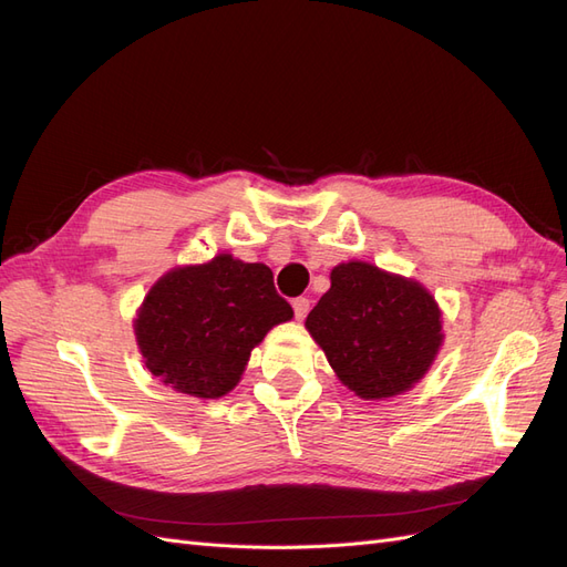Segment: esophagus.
<instances>
[{
	"label": "esophagus",
	"instance_id": "obj_1",
	"mask_svg": "<svg viewBox=\"0 0 567 567\" xmlns=\"http://www.w3.org/2000/svg\"><path fill=\"white\" fill-rule=\"evenodd\" d=\"M293 312H296V319L302 321L307 317V312H310V300H307V298H296L293 300Z\"/></svg>",
	"mask_w": 567,
	"mask_h": 567
}]
</instances>
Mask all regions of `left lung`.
<instances>
[{
    "mask_svg": "<svg viewBox=\"0 0 567 567\" xmlns=\"http://www.w3.org/2000/svg\"><path fill=\"white\" fill-rule=\"evenodd\" d=\"M305 329L340 383L362 400L414 388L444 342L442 310L431 290L362 260L331 269V288L307 315Z\"/></svg>",
    "mask_w": 567,
    "mask_h": 567,
    "instance_id": "8db88e82",
    "label": "left lung"
}]
</instances>
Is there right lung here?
<instances>
[{"label": "right lung", "mask_w": 567, "mask_h": 567, "mask_svg": "<svg viewBox=\"0 0 567 567\" xmlns=\"http://www.w3.org/2000/svg\"><path fill=\"white\" fill-rule=\"evenodd\" d=\"M290 319L293 307L277 293L267 265L219 252L165 271L136 310L134 336L158 381L217 400L241 381L252 348Z\"/></svg>", "instance_id": "right-lung-1"}]
</instances>
